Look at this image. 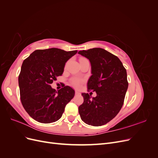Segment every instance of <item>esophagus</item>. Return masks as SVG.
I'll list each match as a JSON object with an SVG mask.
<instances>
[{
  "label": "esophagus",
  "mask_w": 158,
  "mask_h": 158,
  "mask_svg": "<svg viewBox=\"0 0 158 158\" xmlns=\"http://www.w3.org/2000/svg\"><path fill=\"white\" fill-rule=\"evenodd\" d=\"M75 94H76V95H80V93L78 92V91L76 90V91H75Z\"/></svg>",
  "instance_id": "obj_1"
}]
</instances>
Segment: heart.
I'll return each instance as SVG.
<instances>
[{
    "instance_id": "b5f03b06",
    "label": "heart",
    "mask_w": 158,
    "mask_h": 158,
    "mask_svg": "<svg viewBox=\"0 0 158 158\" xmlns=\"http://www.w3.org/2000/svg\"><path fill=\"white\" fill-rule=\"evenodd\" d=\"M83 82L82 79L80 77H74L70 80V83L73 86L76 88H79Z\"/></svg>"
}]
</instances>
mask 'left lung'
<instances>
[{
  "label": "left lung",
  "mask_w": 158,
  "mask_h": 158,
  "mask_svg": "<svg viewBox=\"0 0 158 158\" xmlns=\"http://www.w3.org/2000/svg\"><path fill=\"white\" fill-rule=\"evenodd\" d=\"M89 59L92 74L88 91L95 92L92 98L82 93L84 103L78 107L81 119L94 127L106 125L115 117L123 107L128 88L127 70L118 57L102 48L80 51Z\"/></svg>",
  "instance_id": "left-lung-1"
}]
</instances>
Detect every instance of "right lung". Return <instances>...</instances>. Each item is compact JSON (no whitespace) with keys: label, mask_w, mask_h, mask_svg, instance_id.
I'll use <instances>...</instances> for the list:
<instances>
[{"label":"right lung","mask_w":158,"mask_h":158,"mask_svg":"<svg viewBox=\"0 0 158 158\" xmlns=\"http://www.w3.org/2000/svg\"><path fill=\"white\" fill-rule=\"evenodd\" d=\"M77 52L57 48L36 50L23 60L18 76L20 99L34 120L41 123L58 121L74 98V90L70 86L64 85L56 92L51 84L63 74L66 61Z\"/></svg>","instance_id":"1"}]
</instances>
